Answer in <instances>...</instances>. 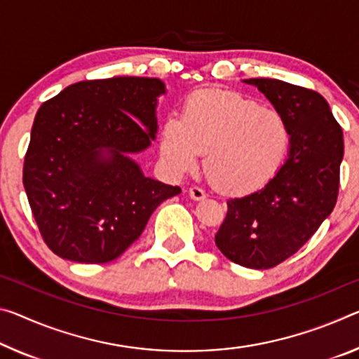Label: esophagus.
Wrapping results in <instances>:
<instances>
[{"label":"esophagus","instance_id":"34e87169","mask_svg":"<svg viewBox=\"0 0 359 359\" xmlns=\"http://www.w3.org/2000/svg\"><path fill=\"white\" fill-rule=\"evenodd\" d=\"M189 196L191 198V200L200 201V200H204V198H206V193H204V190L200 189V187H191V189L189 190Z\"/></svg>","mask_w":359,"mask_h":359}]
</instances>
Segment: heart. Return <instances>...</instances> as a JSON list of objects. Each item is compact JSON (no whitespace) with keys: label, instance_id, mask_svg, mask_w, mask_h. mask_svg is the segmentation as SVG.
<instances>
[{"label":"heart","instance_id":"b5f03b06","mask_svg":"<svg viewBox=\"0 0 359 359\" xmlns=\"http://www.w3.org/2000/svg\"><path fill=\"white\" fill-rule=\"evenodd\" d=\"M291 149L281 111L240 93L201 89L187 99L180 119L161 130V155L175 172H189L204 153V174L229 195H249L280 172Z\"/></svg>","mask_w":359,"mask_h":359}]
</instances>
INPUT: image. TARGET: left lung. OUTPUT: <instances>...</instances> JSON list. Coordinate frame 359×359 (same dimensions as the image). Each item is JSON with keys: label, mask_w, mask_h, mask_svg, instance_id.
<instances>
[{"label": "left lung", "mask_w": 359, "mask_h": 359, "mask_svg": "<svg viewBox=\"0 0 359 359\" xmlns=\"http://www.w3.org/2000/svg\"><path fill=\"white\" fill-rule=\"evenodd\" d=\"M252 84L286 116L291 149L264 189L226 201L215 244L248 269H273L315 235L337 203L344 133L321 94L270 78Z\"/></svg>", "instance_id": "8db88e82"}]
</instances>
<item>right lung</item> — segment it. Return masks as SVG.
Wrapping results in <instances>:
<instances>
[{"label":"right lung","instance_id":"obj_1","mask_svg":"<svg viewBox=\"0 0 359 359\" xmlns=\"http://www.w3.org/2000/svg\"><path fill=\"white\" fill-rule=\"evenodd\" d=\"M158 78L86 79L39 107L24 187L44 243L79 264L115 260L179 187L145 177L130 155L158 130Z\"/></svg>","mask_w":359,"mask_h":359}]
</instances>
